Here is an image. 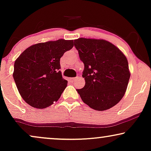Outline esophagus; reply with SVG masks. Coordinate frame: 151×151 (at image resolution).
I'll use <instances>...</instances> for the list:
<instances>
[{
  "mask_svg": "<svg viewBox=\"0 0 151 151\" xmlns=\"http://www.w3.org/2000/svg\"><path fill=\"white\" fill-rule=\"evenodd\" d=\"M78 77H76V78H71V82H74L76 81V80L77 79Z\"/></svg>",
  "mask_w": 151,
  "mask_h": 151,
  "instance_id": "34e87169",
  "label": "esophagus"
}]
</instances>
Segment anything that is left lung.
<instances>
[{
  "label": "left lung",
  "instance_id": "1",
  "mask_svg": "<svg viewBox=\"0 0 151 151\" xmlns=\"http://www.w3.org/2000/svg\"><path fill=\"white\" fill-rule=\"evenodd\" d=\"M74 46L84 65L85 85L76 89L82 100L97 111L114 106L123 98L131 76L127 58L104 40L80 38Z\"/></svg>",
  "mask_w": 151,
  "mask_h": 151
}]
</instances>
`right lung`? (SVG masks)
Masks as SVG:
<instances>
[{"label":"right lung","instance_id":"add662e5","mask_svg":"<svg viewBox=\"0 0 151 151\" xmlns=\"http://www.w3.org/2000/svg\"><path fill=\"white\" fill-rule=\"evenodd\" d=\"M73 47L64 39L38 43L25 49L14 63L13 77L22 99L34 108L44 109L60 98L67 85L60 60Z\"/></svg>","mask_w":151,"mask_h":151}]
</instances>
